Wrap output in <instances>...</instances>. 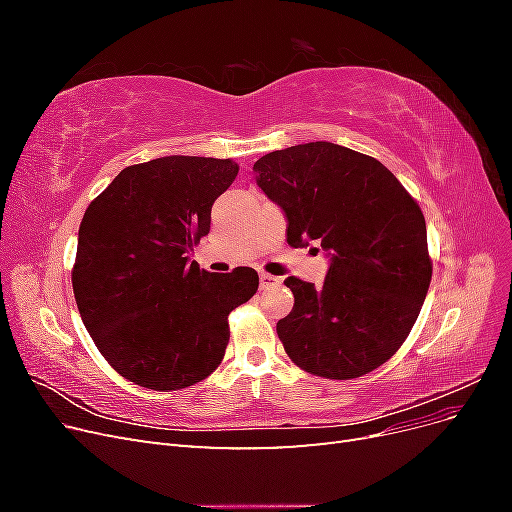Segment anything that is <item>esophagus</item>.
Instances as JSON below:
<instances>
[{"instance_id":"esophagus-1","label":"esophagus","mask_w":512,"mask_h":512,"mask_svg":"<svg viewBox=\"0 0 512 512\" xmlns=\"http://www.w3.org/2000/svg\"><path fill=\"white\" fill-rule=\"evenodd\" d=\"M280 284H282L280 277H275L271 273H260V288L262 290H269V288H275V286H280Z\"/></svg>"}]
</instances>
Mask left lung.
I'll return each instance as SVG.
<instances>
[{
    "instance_id": "8db88e82",
    "label": "left lung",
    "mask_w": 512,
    "mask_h": 512,
    "mask_svg": "<svg viewBox=\"0 0 512 512\" xmlns=\"http://www.w3.org/2000/svg\"><path fill=\"white\" fill-rule=\"evenodd\" d=\"M258 188L288 218V245L331 254L324 284L288 277L277 335L294 365L329 380L369 374L406 342L431 282L425 215L376 158L333 143L271 151Z\"/></svg>"
}]
</instances>
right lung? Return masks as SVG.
Wrapping results in <instances>:
<instances>
[{"label": "right lung", "mask_w": 512, "mask_h": 512, "mask_svg": "<svg viewBox=\"0 0 512 512\" xmlns=\"http://www.w3.org/2000/svg\"><path fill=\"white\" fill-rule=\"evenodd\" d=\"M237 173L230 158L166 156L123 168L87 207L74 299L96 348L126 380L179 391L222 363L228 314L254 297L258 273H209L188 254L209 235L211 205Z\"/></svg>", "instance_id": "add662e5"}]
</instances>
